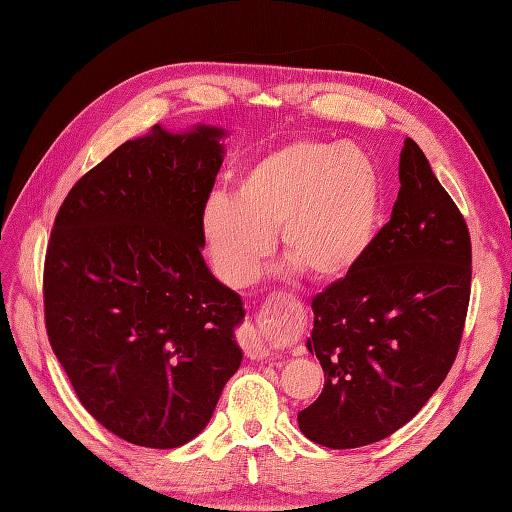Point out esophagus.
<instances>
[{"instance_id": "esophagus-1", "label": "esophagus", "mask_w": 512, "mask_h": 512, "mask_svg": "<svg viewBox=\"0 0 512 512\" xmlns=\"http://www.w3.org/2000/svg\"><path fill=\"white\" fill-rule=\"evenodd\" d=\"M243 348H245V354L250 356V359H265V356L271 354V350L260 342V337H256V333L247 335V339L243 342Z\"/></svg>"}]
</instances>
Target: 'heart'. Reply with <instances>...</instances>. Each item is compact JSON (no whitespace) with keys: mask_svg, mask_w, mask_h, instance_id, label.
Masks as SVG:
<instances>
[{"mask_svg":"<svg viewBox=\"0 0 512 512\" xmlns=\"http://www.w3.org/2000/svg\"><path fill=\"white\" fill-rule=\"evenodd\" d=\"M384 205L380 168L356 145L299 138L247 164L235 194H213L203 235L215 271L245 286L271 254L273 235L314 282H342L376 241Z\"/></svg>","mask_w":512,"mask_h":512,"instance_id":"1","label":"heart"}]
</instances>
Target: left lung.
<instances>
[{"mask_svg":"<svg viewBox=\"0 0 512 512\" xmlns=\"http://www.w3.org/2000/svg\"><path fill=\"white\" fill-rule=\"evenodd\" d=\"M399 183L359 269L312 301L307 350L324 389L297 418L305 438L329 448L374 444L414 418L444 382L466 324L470 232L412 138Z\"/></svg>","mask_w":512,"mask_h":512,"instance_id":"1","label":"left lung"}]
</instances>
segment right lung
<instances>
[{"instance_id": "right-lung-1", "label": "right lung", "mask_w": 512, "mask_h": 512, "mask_svg": "<svg viewBox=\"0 0 512 512\" xmlns=\"http://www.w3.org/2000/svg\"><path fill=\"white\" fill-rule=\"evenodd\" d=\"M226 130L153 126L74 183L44 262L49 342L85 410L126 442L177 448L243 361L241 297L203 258Z\"/></svg>"}]
</instances>
